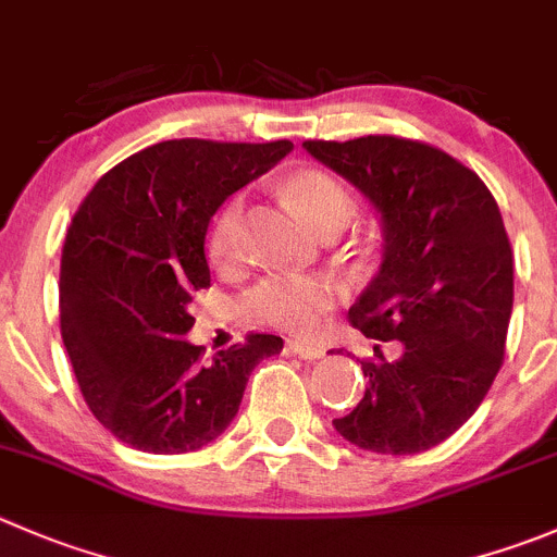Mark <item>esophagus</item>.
I'll use <instances>...</instances> for the list:
<instances>
[{
	"mask_svg": "<svg viewBox=\"0 0 557 557\" xmlns=\"http://www.w3.org/2000/svg\"><path fill=\"white\" fill-rule=\"evenodd\" d=\"M288 350H290V354H294V356H299V359H305V361L323 359V354H326V350H323L321 345L301 343V339H288Z\"/></svg>",
	"mask_w": 557,
	"mask_h": 557,
	"instance_id": "34e87169",
	"label": "esophagus"
}]
</instances>
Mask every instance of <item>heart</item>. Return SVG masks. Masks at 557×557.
I'll return each instance as SVG.
<instances>
[{
    "label": "heart",
    "mask_w": 557,
    "mask_h": 557,
    "mask_svg": "<svg viewBox=\"0 0 557 557\" xmlns=\"http://www.w3.org/2000/svg\"><path fill=\"white\" fill-rule=\"evenodd\" d=\"M285 193L299 207L307 223L326 231H339L356 212V201L348 187L334 174L323 169H301L288 176ZM242 218L245 203L239 196L228 198L218 214H214L212 231H209V258L214 263H234L242 247ZM337 299V285L326 277H263L245 294L242 305L245 312L256 321L269 326L285 329V332L307 334L318 326L323 312Z\"/></svg>",
    "instance_id": "obj_1"
}]
</instances>
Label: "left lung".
<instances>
[{
    "label": "left lung",
    "instance_id": "obj_1",
    "mask_svg": "<svg viewBox=\"0 0 557 557\" xmlns=\"http://www.w3.org/2000/svg\"><path fill=\"white\" fill-rule=\"evenodd\" d=\"M381 214L377 274L348 310L403 354L361 361V403L334 430L377 455H419L462 428L504 364L515 258L493 193L460 160L394 135L305 141Z\"/></svg>",
    "mask_w": 557,
    "mask_h": 557
}]
</instances>
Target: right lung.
I'll return each mask as SVG.
<instances>
[{
  "instance_id": "right-lung-1",
  "label": "right lung",
  "mask_w": 557,
  "mask_h": 557,
  "mask_svg": "<svg viewBox=\"0 0 557 557\" xmlns=\"http://www.w3.org/2000/svg\"><path fill=\"white\" fill-rule=\"evenodd\" d=\"M290 149L154 144L100 176L75 212L59 272L62 339L86 405L122 444L149 455L212 444L258 361L283 350L277 334H247L203 361L185 334L187 305L209 285V220Z\"/></svg>"
}]
</instances>
